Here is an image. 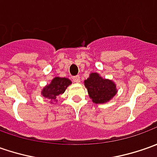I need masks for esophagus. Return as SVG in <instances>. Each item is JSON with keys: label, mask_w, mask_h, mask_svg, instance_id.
I'll list each match as a JSON object with an SVG mask.
<instances>
[{"label": "esophagus", "mask_w": 157, "mask_h": 157, "mask_svg": "<svg viewBox=\"0 0 157 157\" xmlns=\"http://www.w3.org/2000/svg\"><path fill=\"white\" fill-rule=\"evenodd\" d=\"M73 81L75 82H80V76L79 75H75L73 77Z\"/></svg>", "instance_id": "obj_1"}]
</instances>
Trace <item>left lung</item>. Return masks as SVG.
Returning a JSON list of instances; mask_svg holds the SVG:
<instances>
[{"label": "left lung", "mask_w": 157, "mask_h": 157, "mask_svg": "<svg viewBox=\"0 0 157 157\" xmlns=\"http://www.w3.org/2000/svg\"><path fill=\"white\" fill-rule=\"evenodd\" d=\"M89 97L95 103H105L116 95L117 89L114 82L103 79L97 73H92L84 81Z\"/></svg>", "instance_id": "obj_1"}]
</instances>
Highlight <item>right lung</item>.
I'll list each match as a JSON object with an SVG mask.
<instances>
[{
	"label": "right lung",
	"instance_id": "add662e5",
	"mask_svg": "<svg viewBox=\"0 0 157 157\" xmlns=\"http://www.w3.org/2000/svg\"><path fill=\"white\" fill-rule=\"evenodd\" d=\"M71 81L65 77H55L50 84L45 86L41 90V95L43 97L51 101H56V97L65 92L66 89L70 84Z\"/></svg>",
	"mask_w": 157,
	"mask_h": 157
}]
</instances>
